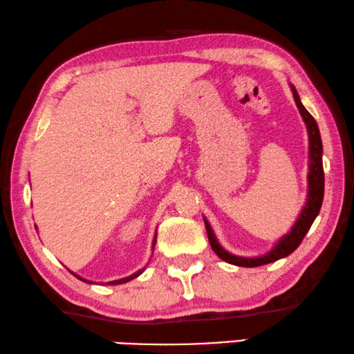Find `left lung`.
Masks as SVG:
<instances>
[{
    "mask_svg": "<svg viewBox=\"0 0 354 354\" xmlns=\"http://www.w3.org/2000/svg\"><path fill=\"white\" fill-rule=\"evenodd\" d=\"M290 90H292L295 104H297V107H299L303 121H305V124H306L308 136H309V174H308L306 205L303 207L299 219L295 221V224L292 227V230H290L288 234H284L283 238H280V241L275 244L274 249L266 253V255H263V257H253V258L236 257V255H233V253L227 252L224 247L218 243V239H216L212 225H209L208 221L203 218V221H205V228H207L209 245H212V249L214 250L216 255H218L221 259H224L225 263L241 266V268H258V266L274 263V261H277V259H281L284 257L290 255V253H292L297 247L300 245L303 238L306 236L308 230L311 228L314 219L317 218V214L320 212L322 202H324L325 174H324V163H322V152H324V146H322L319 126L313 118V115L309 113L305 107H303L299 93H297L294 85H290Z\"/></svg>",
    "mask_w": 354,
    "mask_h": 354,
    "instance_id": "1",
    "label": "left lung"
}]
</instances>
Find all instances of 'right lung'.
Here are the masks:
<instances>
[{"label": "right lung", "mask_w": 354, "mask_h": 354, "mask_svg": "<svg viewBox=\"0 0 354 354\" xmlns=\"http://www.w3.org/2000/svg\"><path fill=\"white\" fill-rule=\"evenodd\" d=\"M155 243H157V233H155V236H153V241H152V252H153V247H155ZM142 270L145 269H141V270H138V272H135V274H132L130 277H126V278H121V280H115V281H109L107 284H122V283H127V281H130V280H133V278H136L138 275H141L142 274ZM73 275H76V274H73ZM79 280H82V281H85V283H91V281H88V280H85V278H80L79 275H76Z\"/></svg>", "instance_id": "add662e5"}]
</instances>
